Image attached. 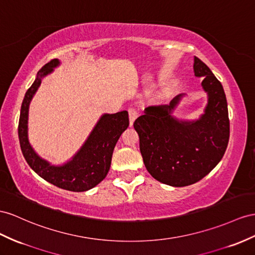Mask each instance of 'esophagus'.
Returning a JSON list of instances; mask_svg holds the SVG:
<instances>
[{
	"label": "esophagus",
	"mask_w": 255,
	"mask_h": 255,
	"mask_svg": "<svg viewBox=\"0 0 255 255\" xmlns=\"http://www.w3.org/2000/svg\"><path fill=\"white\" fill-rule=\"evenodd\" d=\"M128 113H129V124H130V126H132L139 114H138V112H136V110L133 108H129Z\"/></svg>",
	"instance_id": "1"
}]
</instances>
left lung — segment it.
I'll list each match as a JSON object with an SVG mask.
<instances>
[{"label": "left lung", "mask_w": 255, "mask_h": 255, "mask_svg": "<svg viewBox=\"0 0 255 255\" xmlns=\"http://www.w3.org/2000/svg\"><path fill=\"white\" fill-rule=\"evenodd\" d=\"M194 73L204 77L208 94L205 113L196 121H180L171 114L182 97L169 106L148 107L133 123L145 168L154 179L175 187L196 183L223 157L230 139V120L223 86L199 58Z\"/></svg>", "instance_id": "obj_1"}]
</instances>
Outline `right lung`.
I'll list each match as a JSON object with an SVG mask.
<instances>
[{
  "label": "right lung",
  "mask_w": 255,
  "mask_h": 255,
  "mask_svg": "<svg viewBox=\"0 0 255 255\" xmlns=\"http://www.w3.org/2000/svg\"><path fill=\"white\" fill-rule=\"evenodd\" d=\"M53 59L37 72L34 83L27 90L21 104L18 135L22 154L28 165L49 183L71 192H85L95 187L107 177L114 147L122 133L129 126L127 111L115 114H103L90 132L87 140L71 160L62 166H54L41 158L28 139V115L30 102L40 87L42 78L59 65Z\"/></svg>",
  "instance_id": "1"
}]
</instances>
